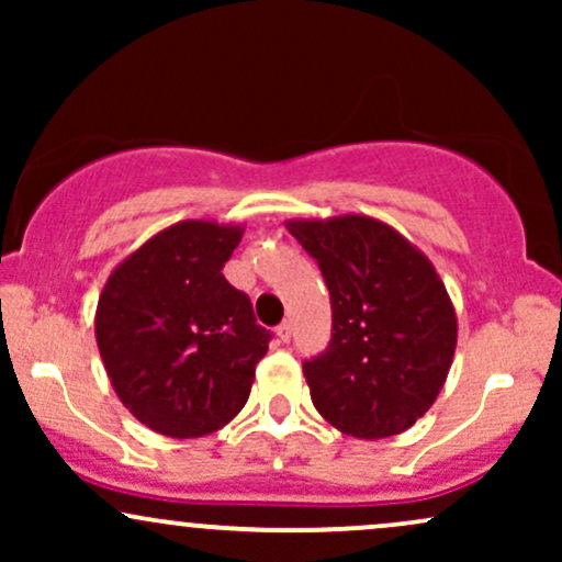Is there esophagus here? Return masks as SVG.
I'll list each match as a JSON object with an SVG mask.
<instances>
[{
  "label": "esophagus",
  "mask_w": 562,
  "mask_h": 562,
  "mask_svg": "<svg viewBox=\"0 0 562 562\" xmlns=\"http://www.w3.org/2000/svg\"><path fill=\"white\" fill-rule=\"evenodd\" d=\"M290 335H293V327H290V322H282V325L277 327V340H280V344H290Z\"/></svg>",
  "instance_id": "34e87169"
}]
</instances>
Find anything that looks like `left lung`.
Wrapping results in <instances>:
<instances>
[{
  "mask_svg": "<svg viewBox=\"0 0 562 562\" xmlns=\"http://www.w3.org/2000/svg\"><path fill=\"white\" fill-rule=\"evenodd\" d=\"M285 227L330 290V346L303 364L314 406L346 436L404 434L434 406L457 348L454 303L436 267L402 232L364 214Z\"/></svg>",
  "mask_w": 562,
  "mask_h": 562,
  "instance_id": "obj_1",
  "label": "left lung"
}]
</instances>
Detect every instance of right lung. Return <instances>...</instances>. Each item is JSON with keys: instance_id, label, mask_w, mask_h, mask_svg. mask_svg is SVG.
Returning <instances> with one entry per match:
<instances>
[{"instance_id": "obj_1", "label": "right lung", "mask_w": 562, "mask_h": 562, "mask_svg": "<svg viewBox=\"0 0 562 562\" xmlns=\"http://www.w3.org/2000/svg\"><path fill=\"white\" fill-rule=\"evenodd\" d=\"M240 224L187 218L160 229L108 277L94 335L115 396L142 425L200 438L235 420L269 330L222 274Z\"/></svg>"}]
</instances>
